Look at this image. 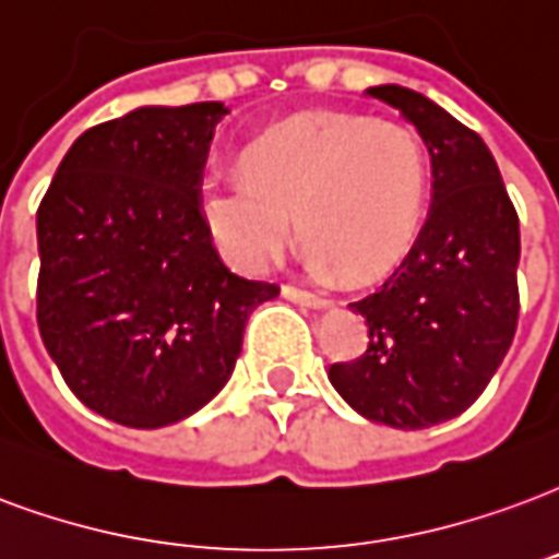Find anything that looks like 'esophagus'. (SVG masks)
Wrapping results in <instances>:
<instances>
[{
	"instance_id": "esophagus-1",
	"label": "esophagus",
	"mask_w": 559,
	"mask_h": 559,
	"mask_svg": "<svg viewBox=\"0 0 559 559\" xmlns=\"http://www.w3.org/2000/svg\"><path fill=\"white\" fill-rule=\"evenodd\" d=\"M284 296L290 301H299V305H305V308H317V311H322V308H329L332 301L325 299V296H320V293H311V290H301V287H296V284H284Z\"/></svg>"
}]
</instances>
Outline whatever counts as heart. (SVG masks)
I'll return each instance as SVG.
<instances>
[{
	"label": "heart",
	"instance_id": "1",
	"mask_svg": "<svg viewBox=\"0 0 559 559\" xmlns=\"http://www.w3.org/2000/svg\"><path fill=\"white\" fill-rule=\"evenodd\" d=\"M427 180V151L406 123L301 111L251 139L237 175H206L198 210L239 272H266L293 242L299 216L311 266L370 284L415 246Z\"/></svg>",
	"mask_w": 559,
	"mask_h": 559
}]
</instances>
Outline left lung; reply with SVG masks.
Instances as JSON below:
<instances>
[{"label":"left lung","instance_id":"left-lung-1","mask_svg":"<svg viewBox=\"0 0 559 559\" xmlns=\"http://www.w3.org/2000/svg\"><path fill=\"white\" fill-rule=\"evenodd\" d=\"M415 123L432 163V206L406 260L353 301L370 325L361 358L332 364L337 394L367 420L427 429L462 415L519 325V213L477 132L424 94L367 88Z\"/></svg>","mask_w":559,"mask_h":559}]
</instances>
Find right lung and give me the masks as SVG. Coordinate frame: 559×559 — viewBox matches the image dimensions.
<instances>
[{"label": "right lung", "instance_id": "right-lung-1", "mask_svg": "<svg viewBox=\"0 0 559 559\" xmlns=\"http://www.w3.org/2000/svg\"><path fill=\"white\" fill-rule=\"evenodd\" d=\"M222 103L144 106L73 142L37 206V329L82 403L132 429L225 388L278 284L222 263L198 210Z\"/></svg>", "mask_w": 559, "mask_h": 559}]
</instances>
